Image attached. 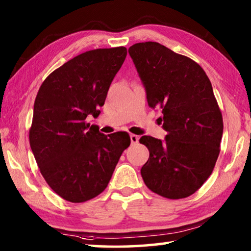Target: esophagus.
Segmentation results:
<instances>
[{
	"label": "esophagus",
	"instance_id": "34e87169",
	"mask_svg": "<svg viewBox=\"0 0 251 251\" xmlns=\"http://www.w3.org/2000/svg\"><path fill=\"white\" fill-rule=\"evenodd\" d=\"M138 139H139V137H138L137 135H135V134H131V135H130L131 144H137V143H138Z\"/></svg>",
	"mask_w": 251,
	"mask_h": 251
}]
</instances>
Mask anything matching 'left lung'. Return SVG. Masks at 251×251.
<instances>
[{
    "mask_svg": "<svg viewBox=\"0 0 251 251\" xmlns=\"http://www.w3.org/2000/svg\"><path fill=\"white\" fill-rule=\"evenodd\" d=\"M146 90L147 103L161 109L165 141L143 136L150 151L141 169L151 192L169 199L186 198L211 175L220 151L223 115L209 78L192 58L157 42L128 49Z\"/></svg>",
    "mask_w": 251,
    "mask_h": 251,
    "instance_id": "obj_1",
    "label": "left lung"
}]
</instances>
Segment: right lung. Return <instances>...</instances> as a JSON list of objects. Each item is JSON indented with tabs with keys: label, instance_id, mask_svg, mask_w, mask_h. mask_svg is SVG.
Instances as JSON below:
<instances>
[{
	"label": "right lung",
	"instance_id": "1",
	"mask_svg": "<svg viewBox=\"0 0 251 251\" xmlns=\"http://www.w3.org/2000/svg\"><path fill=\"white\" fill-rule=\"evenodd\" d=\"M126 55L124 46L87 50L52 72L37 93L29 145L45 181L67 201L103 193L129 146L126 131L107 136L86 122L100 115Z\"/></svg>",
	"mask_w": 251,
	"mask_h": 251
}]
</instances>
